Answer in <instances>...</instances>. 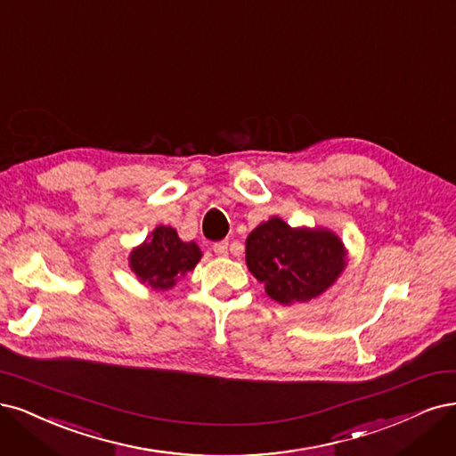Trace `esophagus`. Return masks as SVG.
<instances>
[{"label":"esophagus","mask_w":456,"mask_h":456,"mask_svg":"<svg viewBox=\"0 0 456 456\" xmlns=\"http://www.w3.org/2000/svg\"><path fill=\"white\" fill-rule=\"evenodd\" d=\"M213 250L216 256H226L228 255V241H218L213 245Z\"/></svg>","instance_id":"esophagus-1"}]
</instances>
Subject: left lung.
<instances>
[{
  "instance_id": "left-lung-1",
  "label": "left lung",
  "mask_w": 456,
  "mask_h": 456,
  "mask_svg": "<svg viewBox=\"0 0 456 456\" xmlns=\"http://www.w3.org/2000/svg\"><path fill=\"white\" fill-rule=\"evenodd\" d=\"M247 268L265 294L281 305L309 302L324 294L347 265V248L328 228H292L281 216L247 235Z\"/></svg>"
}]
</instances>
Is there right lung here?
I'll return each instance as SVG.
<instances>
[{
	"mask_svg": "<svg viewBox=\"0 0 456 456\" xmlns=\"http://www.w3.org/2000/svg\"><path fill=\"white\" fill-rule=\"evenodd\" d=\"M201 256L196 241H183L175 228L160 224L143 243L132 248L128 265L141 285L164 292L192 272Z\"/></svg>",
	"mask_w": 456,
	"mask_h": 456,
	"instance_id": "1",
	"label": "right lung"
}]
</instances>
